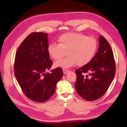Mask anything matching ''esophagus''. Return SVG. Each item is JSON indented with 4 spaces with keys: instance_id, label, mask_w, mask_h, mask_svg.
I'll return each mask as SVG.
<instances>
[{
    "instance_id": "obj_1",
    "label": "esophagus",
    "mask_w": 127,
    "mask_h": 127,
    "mask_svg": "<svg viewBox=\"0 0 127 127\" xmlns=\"http://www.w3.org/2000/svg\"><path fill=\"white\" fill-rule=\"evenodd\" d=\"M63 71H64V74H67L68 72L69 71V70H66V69H63Z\"/></svg>"
}]
</instances>
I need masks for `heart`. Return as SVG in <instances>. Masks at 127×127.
Listing matches in <instances>:
<instances>
[{"label": "heart", "instance_id": "b5f03b06", "mask_svg": "<svg viewBox=\"0 0 127 127\" xmlns=\"http://www.w3.org/2000/svg\"><path fill=\"white\" fill-rule=\"evenodd\" d=\"M59 44L51 43L48 47L49 55L53 59L59 60L67 52V57L57 61L56 67L68 68L76 64L82 66L92 59L97 48L95 37L86 36L79 33H67L58 38Z\"/></svg>", "mask_w": 127, "mask_h": 127}]
</instances>
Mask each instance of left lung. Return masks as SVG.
Returning a JSON list of instances; mask_svg holds the SVG:
<instances>
[{
	"label": "left lung",
	"instance_id": "1",
	"mask_svg": "<svg viewBox=\"0 0 127 127\" xmlns=\"http://www.w3.org/2000/svg\"><path fill=\"white\" fill-rule=\"evenodd\" d=\"M75 72V87L83 98L93 101L106 93L116 74V63L112 49L104 37H99L98 51L93 59Z\"/></svg>",
	"mask_w": 127,
	"mask_h": 127
}]
</instances>
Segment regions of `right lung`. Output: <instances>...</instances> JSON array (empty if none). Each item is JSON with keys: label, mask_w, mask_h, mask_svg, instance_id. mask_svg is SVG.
<instances>
[{"label": "right lung", "mask_w": 127, "mask_h": 127, "mask_svg": "<svg viewBox=\"0 0 127 127\" xmlns=\"http://www.w3.org/2000/svg\"><path fill=\"white\" fill-rule=\"evenodd\" d=\"M48 34L33 32L18 47L14 62V73L26 96L34 102H44L54 94L57 83L63 71L58 67L51 71L52 65L48 52Z\"/></svg>", "instance_id": "right-lung-1"}]
</instances>
